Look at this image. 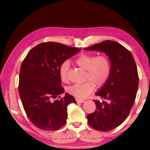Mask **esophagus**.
Returning <instances> with one entry per match:
<instances>
[{
	"instance_id": "1",
	"label": "esophagus",
	"mask_w": 150,
	"mask_h": 150,
	"mask_svg": "<svg viewBox=\"0 0 150 150\" xmlns=\"http://www.w3.org/2000/svg\"><path fill=\"white\" fill-rule=\"evenodd\" d=\"M76 102H77L78 103H83L85 101V100H83V99H78V98L76 99Z\"/></svg>"
}]
</instances>
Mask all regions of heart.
I'll return each mask as SVG.
<instances>
[{"label":"heart","mask_w":150,"mask_h":150,"mask_svg":"<svg viewBox=\"0 0 150 150\" xmlns=\"http://www.w3.org/2000/svg\"><path fill=\"white\" fill-rule=\"evenodd\" d=\"M76 64L86 71L83 83H76L67 88L70 94L79 99L87 97L94 91L95 85L101 88L108 81L111 73V62L108 56L82 54L76 59ZM70 63L66 60L59 66V75L63 82L68 81Z\"/></svg>","instance_id":"1"}]
</instances>
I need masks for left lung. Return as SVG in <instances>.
<instances>
[{"label":"left lung","instance_id":"1","mask_svg":"<svg viewBox=\"0 0 150 150\" xmlns=\"http://www.w3.org/2000/svg\"><path fill=\"white\" fill-rule=\"evenodd\" d=\"M85 49L102 51L110 59V78L96 94L106 101L94 100L96 110L86 116L92 128L107 132L125 121L134 104L139 86L137 66L130 51L115 41H104Z\"/></svg>","mask_w":150,"mask_h":150}]
</instances>
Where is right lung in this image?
I'll return each instance as SVG.
<instances>
[{
    "mask_svg": "<svg viewBox=\"0 0 150 150\" xmlns=\"http://www.w3.org/2000/svg\"><path fill=\"white\" fill-rule=\"evenodd\" d=\"M81 49L57 42L36 45L23 60L19 74L18 91L25 114L36 127L45 131L57 130L67 118V106L76 103L64 92L59 75V66Z\"/></svg>",
    "mask_w": 150,
    "mask_h": 150,
    "instance_id": "right-lung-1",
    "label": "right lung"
}]
</instances>
